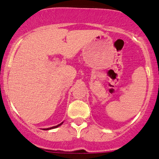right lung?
Listing matches in <instances>:
<instances>
[{"label": "right lung", "instance_id": "obj_1", "mask_svg": "<svg viewBox=\"0 0 159 159\" xmlns=\"http://www.w3.org/2000/svg\"><path fill=\"white\" fill-rule=\"evenodd\" d=\"M63 123V122H62L61 123H60V124H58L57 125H55V126H53V127H51V128H48V129H43V130H49V129H55V128H57V127H59L60 125H61Z\"/></svg>", "mask_w": 159, "mask_h": 159}]
</instances>
